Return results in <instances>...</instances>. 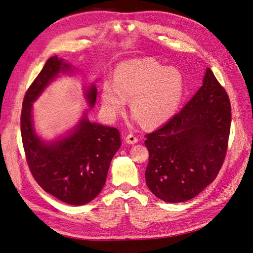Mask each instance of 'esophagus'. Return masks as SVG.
<instances>
[{
  "label": "esophagus",
  "mask_w": 253,
  "mask_h": 253,
  "mask_svg": "<svg viewBox=\"0 0 253 253\" xmlns=\"http://www.w3.org/2000/svg\"><path fill=\"white\" fill-rule=\"evenodd\" d=\"M126 141L127 143H129V144H134V143H136V142H138V137H137L135 134L131 133V134L126 135Z\"/></svg>",
  "instance_id": "obj_1"
}]
</instances>
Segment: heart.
Listing matches in <instances>:
<instances>
[{
    "mask_svg": "<svg viewBox=\"0 0 253 253\" xmlns=\"http://www.w3.org/2000/svg\"><path fill=\"white\" fill-rule=\"evenodd\" d=\"M185 93L182 75L174 67H165L152 58L134 59L118 64L114 83L101 86L102 109L115 119L131 99V111L144 126H155L177 112Z\"/></svg>",
    "mask_w": 253,
    "mask_h": 253,
    "instance_id": "obj_1",
    "label": "heart"
}]
</instances>
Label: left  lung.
<instances>
[{
    "label": "left lung",
    "mask_w": 253,
    "mask_h": 253,
    "mask_svg": "<svg viewBox=\"0 0 253 253\" xmlns=\"http://www.w3.org/2000/svg\"><path fill=\"white\" fill-rule=\"evenodd\" d=\"M230 126L229 96L208 67L203 86L183 109L145 135V182L153 194L181 203L201 193L224 164Z\"/></svg>",
    "instance_id": "8db88e82"
}]
</instances>
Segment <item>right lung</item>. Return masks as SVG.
Here are the masks:
<instances>
[{
	"mask_svg": "<svg viewBox=\"0 0 253 253\" xmlns=\"http://www.w3.org/2000/svg\"><path fill=\"white\" fill-rule=\"evenodd\" d=\"M70 65L58 56L50 57L40 74L30 84L23 100L21 135L29 170L45 192L74 206L87 204L100 193L106 175L120 145L116 127L91 124L84 117L76 131L66 138L44 143L36 135L32 121V106L47 83ZM89 104L96 101L97 89L87 91Z\"/></svg>",
	"mask_w": 253,
	"mask_h": 253,
	"instance_id": "obj_1",
	"label": "right lung"
}]
</instances>
